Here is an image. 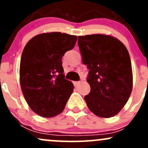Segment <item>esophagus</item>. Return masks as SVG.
Instances as JSON below:
<instances>
[{
	"label": "esophagus",
	"mask_w": 148,
	"mask_h": 148,
	"mask_svg": "<svg viewBox=\"0 0 148 148\" xmlns=\"http://www.w3.org/2000/svg\"><path fill=\"white\" fill-rule=\"evenodd\" d=\"M73 84H74V86H75V87H76V86H78L80 84V81H74L73 82Z\"/></svg>",
	"instance_id": "34e87169"
}]
</instances>
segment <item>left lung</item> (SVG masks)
<instances>
[{
    "label": "left lung",
    "mask_w": 148,
    "mask_h": 148,
    "mask_svg": "<svg viewBox=\"0 0 148 148\" xmlns=\"http://www.w3.org/2000/svg\"><path fill=\"white\" fill-rule=\"evenodd\" d=\"M83 63L89 69L90 92L84 97L90 111L101 118H111L121 111L133 86L128 51L120 40L109 35L78 37Z\"/></svg>",
    "instance_id": "8db88e82"
}]
</instances>
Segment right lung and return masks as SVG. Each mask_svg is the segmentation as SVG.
I'll use <instances>...</instances> for the list:
<instances>
[{"mask_svg": "<svg viewBox=\"0 0 148 148\" xmlns=\"http://www.w3.org/2000/svg\"><path fill=\"white\" fill-rule=\"evenodd\" d=\"M76 35L42 33L26 44L20 62V84L28 106L37 115L56 116L64 110L74 90L64 79L62 58L74 47Z\"/></svg>", "mask_w": 148, "mask_h": 148, "instance_id": "1", "label": "right lung"}]
</instances>
